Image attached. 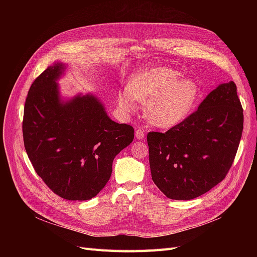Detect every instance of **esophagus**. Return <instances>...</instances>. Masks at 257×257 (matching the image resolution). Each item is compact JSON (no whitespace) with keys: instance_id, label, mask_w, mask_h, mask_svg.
Segmentation results:
<instances>
[{"instance_id":"obj_1","label":"esophagus","mask_w":257,"mask_h":257,"mask_svg":"<svg viewBox=\"0 0 257 257\" xmlns=\"http://www.w3.org/2000/svg\"><path fill=\"white\" fill-rule=\"evenodd\" d=\"M135 137L138 139V141H142V139H144L145 134H144L143 130H136V132H135Z\"/></svg>"}]
</instances>
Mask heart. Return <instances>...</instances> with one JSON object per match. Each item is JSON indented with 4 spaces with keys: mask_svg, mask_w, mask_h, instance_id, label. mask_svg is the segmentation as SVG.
<instances>
[{
    "mask_svg": "<svg viewBox=\"0 0 257 257\" xmlns=\"http://www.w3.org/2000/svg\"><path fill=\"white\" fill-rule=\"evenodd\" d=\"M165 66L141 69L132 75L128 88L119 92L121 110L133 112L136 99L145 104L146 118L153 125L172 128L192 113L200 96L198 83L192 78Z\"/></svg>",
    "mask_w": 257,
    "mask_h": 257,
    "instance_id": "1",
    "label": "heart"
}]
</instances>
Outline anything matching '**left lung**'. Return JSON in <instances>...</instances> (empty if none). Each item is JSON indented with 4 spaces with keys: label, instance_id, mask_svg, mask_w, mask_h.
Listing matches in <instances>:
<instances>
[{
    "label": "left lung",
    "instance_id": "8db88e82",
    "mask_svg": "<svg viewBox=\"0 0 257 257\" xmlns=\"http://www.w3.org/2000/svg\"><path fill=\"white\" fill-rule=\"evenodd\" d=\"M242 130L243 110L236 84L221 83L177 126L148 134L153 182L170 199L203 195L228 173Z\"/></svg>",
    "mask_w": 257,
    "mask_h": 257
}]
</instances>
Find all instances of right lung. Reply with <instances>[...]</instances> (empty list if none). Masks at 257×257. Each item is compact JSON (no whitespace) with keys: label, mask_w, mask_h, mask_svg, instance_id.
Masks as SVG:
<instances>
[{"label":"right lung","mask_w":257,"mask_h":257,"mask_svg":"<svg viewBox=\"0 0 257 257\" xmlns=\"http://www.w3.org/2000/svg\"><path fill=\"white\" fill-rule=\"evenodd\" d=\"M66 65L56 62L31 85L22 133L37 175L60 197L88 200L112 173L116 154L134 139V128L108 116L92 93L62 98L59 83Z\"/></svg>","instance_id":"add662e5"}]
</instances>
